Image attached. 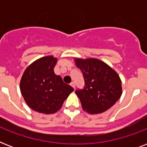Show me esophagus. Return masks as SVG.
<instances>
[{"instance_id": "34e87169", "label": "esophagus", "mask_w": 147, "mask_h": 147, "mask_svg": "<svg viewBox=\"0 0 147 147\" xmlns=\"http://www.w3.org/2000/svg\"><path fill=\"white\" fill-rule=\"evenodd\" d=\"M70 85H71V86L73 88H76V85H75V82H71L70 83Z\"/></svg>"}]
</instances>
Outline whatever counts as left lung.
<instances>
[{
  "mask_svg": "<svg viewBox=\"0 0 147 147\" xmlns=\"http://www.w3.org/2000/svg\"><path fill=\"white\" fill-rule=\"evenodd\" d=\"M75 62L85 78V88L76 91L82 109L89 114H97L111 108L122 94L118 74L98 59L76 58Z\"/></svg>",
  "mask_w": 147,
  "mask_h": 147,
  "instance_id": "obj_1",
  "label": "left lung"
}]
</instances>
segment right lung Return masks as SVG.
<instances>
[{"mask_svg": "<svg viewBox=\"0 0 147 147\" xmlns=\"http://www.w3.org/2000/svg\"><path fill=\"white\" fill-rule=\"evenodd\" d=\"M57 59L47 55L30 64L22 76L20 92L29 107L35 111L50 114L57 112L73 92V88L56 76Z\"/></svg>", "mask_w": 147, "mask_h": 147, "instance_id": "add662e5", "label": "right lung"}]
</instances>
